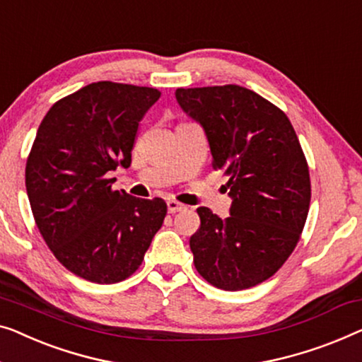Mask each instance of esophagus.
<instances>
[{"label": "esophagus", "mask_w": 362, "mask_h": 362, "mask_svg": "<svg viewBox=\"0 0 362 362\" xmlns=\"http://www.w3.org/2000/svg\"><path fill=\"white\" fill-rule=\"evenodd\" d=\"M166 206H168V212L170 214H176V212H181V211H185L186 209V206L185 204H181V202H177V201H168L166 202Z\"/></svg>", "instance_id": "obj_1"}]
</instances>
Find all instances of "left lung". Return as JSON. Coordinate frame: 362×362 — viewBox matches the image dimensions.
<instances>
[{
	"label": "left lung",
	"instance_id": "1",
	"mask_svg": "<svg viewBox=\"0 0 362 362\" xmlns=\"http://www.w3.org/2000/svg\"><path fill=\"white\" fill-rule=\"evenodd\" d=\"M182 111L202 125L214 170L228 176L227 218L199 207L194 266L223 291L253 287L286 263L305 225L310 175L296 130L268 99L238 85L177 88Z\"/></svg>",
	"mask_w": 362,
	"mask_h": 362
}]
</instances>
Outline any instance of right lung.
<instances>
[{
    "label": "right lung",
    "instance_id": "right-lung-1",
    "mask_svg": "<svg viewBox=\"0 0 362 362\" xmlns=\"http://www.w3.org/2000/svg\"><path fill=\"white\" fill-rule=\"evenodd\" d=\"M155 88L98 81L57 101L25 163L37 228L55 258L98 284L132 276L166 216L163 199L114 191L109 173L129 168L139 124Z\"/></svg>",
    "mask_w": 362,
    "mask_h": 362
}]
</instances>
